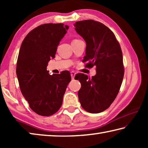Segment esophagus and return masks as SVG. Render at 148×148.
I'll list each match as a JSON object with an SVG mask.
<instances>
[{
	"instance_id": "1",
	"label": "esophagus",
	"mask_w": 148,
	"mask_h": 148,
	"mask_svg": "<svg viewBox=\"0 0 148 148\" xmlns=\"http://www.w3.org/2000/svg\"><path fill=\"white\" fill-rule=\"evenodd\" d=\"M71 75L72 79H74L75 75H76V72H74V71H72V72H71Z\"/></svg>"
}]
</instances>
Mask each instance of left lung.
Listing matches in <instances>:
<instances>
[{"instance_id": "obj_1", "label": "left lung", "mask_w": 148, "mask_h": 148, "mask_svg": "<svg viewBox=\"0 0 148 148\" xmlns=\"http://www.w3.org/2000/svg\"><path fill=\"white\" fill-rule=\"evenodd\" d=\"M75 30L86 42L83 62L87 67L96 66V75L90 78L79 73L81 83L78 98L82 108L92 114L108 108L118 94L124 76L121 47L111 30L92 19L77 21Z\"/></svg>"}]
</instances>
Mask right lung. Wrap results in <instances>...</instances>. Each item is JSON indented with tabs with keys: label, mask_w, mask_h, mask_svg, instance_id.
Masks as SVG:
<instances>
[{
	"label": "right lung",
	"mask_w": 148,
	"mask_h": 148,
	"mask_svg": "<svg viewBox=\"0 0 148 148\" xmlns=\"http://www.w3.org/2000/svg\"><path fill=\"white\" fill-rule=\"evenodd\" d=\"M69 28L62 23L41 25L27 35L20 47L16 68L20 89L31 110L40 116L58 111L71 80L69 71L49 74L47 71Z\"/></svg>",
	"instance_id": "1"
}]
</instances>
